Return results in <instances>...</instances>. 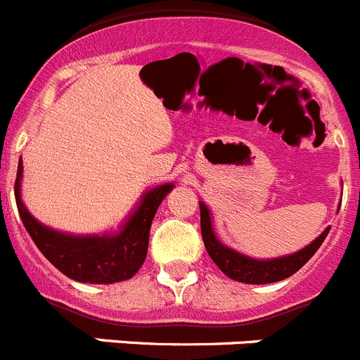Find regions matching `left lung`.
Returning <instances> with one entry per match:
<instances>
[{
	"instance_id": "obj_1",
	"label": "left lung",
	"mask_w": 360,
	"mask_h": 360,
	"mask_svg": "<svg viewBox=\"0 0 360 360\" xmlns=\"http://www.w3.org/2000/svg\"><path fill=\"white\" fill-rule=\"evenodd\" d=\"M200 216H202V237L210 259L229 278L243 283H273L289 278L318 252L325 237L330 232V226H326L311 245L295 253H289V255L275 257V259H253V257L243 255V253L229 248L217 239L212 229L210 210L203 202H200Z\"/></svg>"
}]
</instances>
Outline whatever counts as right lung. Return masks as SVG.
Instances as JSON below:
<instances>
[{
    "label": "right lung",
    "instance_id": "right-lung-1",
    "mask_svg": "<svg viewBox=\"0 0 360 360\" xmlns=\"http://www.w3.org/2000/svg\"><path fill=\"white\" fill-rule=\"evenodd\" d=\"M22 160L15 178V203L22 225L35 246L60 273L84 283H115L131 278L139 271L148 253L151 221L158 205L167 196L173 184L151 187L141 196L134 212L115 232L75 236L42 225L28 212L21 200Z\"/></svg>",
    "mask_w": 360,
    "mask_h": 360
}]
</instances>
